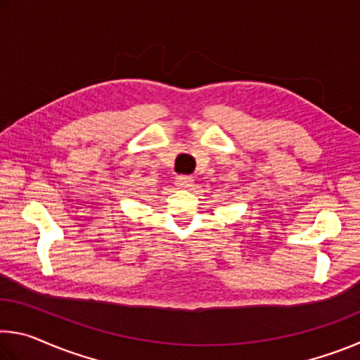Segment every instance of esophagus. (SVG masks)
<instances>
[{
  "label": "esophagus",
  "mask_w": 360,
  "mask_h": 360,
  "mask_svg": "<svg viewBox=\"0 0 360 360\" xmlns=\"http://www.w3.org/2000/svg\"><path fill=\"white\" fill-rule=\"evenodd\" d=\"M174 182H176V186H178V187L186 188V187H191L192 186L193 179L191 178V176H187V174H181V176H178V178H176Z\"/></svg>",
  "instance_id": "1"
}]
</instances>
